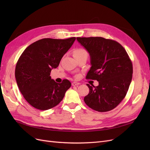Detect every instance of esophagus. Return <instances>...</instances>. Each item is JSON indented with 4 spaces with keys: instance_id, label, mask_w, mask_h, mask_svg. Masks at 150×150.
<instances>
[{
    "instance_id": "obj_1",
    "label": "esophagus",
    "mask_w": 150,
    "mask_h": 150,
    "mask_svg": "<svg viewBox=\"0 0 150 150\" xmlns=\"http://www.w3.org/2000/svg\"><path fill=\"white\" fill-rule=\"evenodd\" d=\"M79 83H76V82L72 83V86H78V85H79Z\"/></svg>"
}]
</instances>
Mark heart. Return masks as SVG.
<instances>
[{"mask_svg": "<svg viewBox=\"0 0 150 150\" xmlns=\"http://www.w3.org/2000/svg\"><path fill=\"white\" fill-rule=\"evenodd\" d=\"M83 55H87L88 56V52L86 51L83 48H77L74 50L73 51V56L74 57L77 56H80Z\"/></svg>", "mask_w": 150, "mask_h": 150, "instance_id": "obj_1", "label": "heart"}]
</instances>
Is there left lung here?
<instances>
[{
    "instance_id": "1",
    "label": "left lung",
    "mask_w": 150,
    "mask_h": 150,
    "mask_svg": "<svg viewBox=\"0 0 150 150\" xmlns=\"http://www.w3.org/2000/svg\"><path fill=\"white\" fill-rule=\"evenodd\" d=\"M90 56L91 67L86 79L97 80L84 98L87 105L99 112L115 108L128 92L132 79L133 65L126 50L117 42L101 37L77 38Z\"/></svg>"
}]
</instances>
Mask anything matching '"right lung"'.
I'll return each mask as SVG.
<instances>
[{
  "mask_svg": "<svg viewBox=\"0 0 150 150\" xmlns=\"http://www.w3.org/2000/svg\"><path fill=\"white\" fill-rule=\"evenodd\" d=\"M44 38L27 47L18 60L15 76L21 93L32 106L47 110L57 106L71 84L67 79L57 83L50 73L57 67L63 56L75 41Z\"/></svg>",
  "mask_w": 150,
  "mask_h": 150,
  "instance_id": "obj_1",
  "label": "right lung"
}]
</instances>
